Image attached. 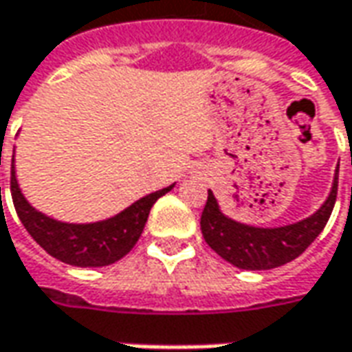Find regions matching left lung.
Returning a JSON list of instances; mask_svg holds the SVG:
<instances>
[{"label":"left lung","mask_w":352,"mask_h":352,"mask_svg":"<svg viewBox=\"0 0 352 352\" xmlns=\"http://www.w3.org/2000/svg\"><path fill=\"white\" fill-rule=\"evenodd\" d=\"M339 164L326 201L310 217L276 228L253 226L222 212L214 193L208 190L201 214V232L208 247L241 270H272L292 263L320 236L328 224L338 197Z\"/></svg>","instance_id":"1"}]
</instances>
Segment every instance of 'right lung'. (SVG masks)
Segmentation results:
<instances>
[{"instance_id": "obj_1", "label": "right lung", "mask_w": 352, "mask_h": 352, "mask_svg": "<svg viewBox=\"0 0 352 352\" xmlns=\"http://www.w3.org/2000/svg\"><path fill=\"white\" fill-rule=\"evenodd\" d=\"M153 191L142 199L132 203L124 210L116 212L115 217H109L98 222H63L57 218L43 214L42 210L30 205V201L24 197L16 180L14 168V147L13 162H11V195H13L16 214L21 218L26 232L34 237V241L42 247L45 253L55 256L57 261L70 266L80 268H99L120 261L124 254L132 251L138 239L144 232L145 222L149 217V210L155 201L174 188Z\"/></svg>"}]
</instances>
